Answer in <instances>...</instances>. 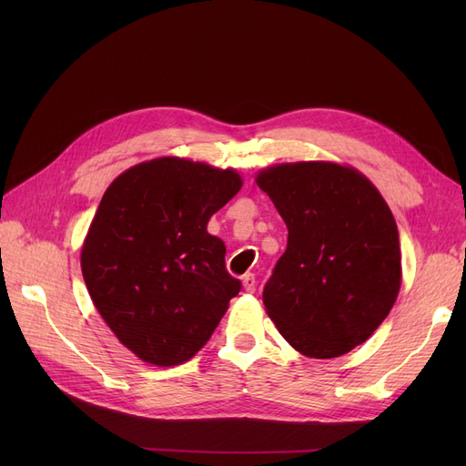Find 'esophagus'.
Listing matches in <instances>:
<instances>
[{"label":"esophagus","mask_w":466,"mask_h":466,"mask_svg":"<svg viewBox=\"0 0 466 466\" xmlns=\"http://www.w3.org/2000/svg\"><path fill=\"white\" fill-rule=\"evenodd\" d=\"M243 288L248 293H252V291L257 289V278H255V274H245L243 276Z\"/></svg>","instance_id":"34e87169"}]
</instances>
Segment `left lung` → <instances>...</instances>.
I'll list each match as a JSON object with an SVG mask.
<instances>
[{"instance_id":"obj_1","label":"left lung","mask_w":466,"mask_h":466,"mask_svg":"<svg viewBox=\"0 0 466 466\" xmlns=\"http://www.w3.org/2000/svg\"><path fill=\"white\" fill-rule=\"evenodd\" d=\"M257 185L288 225L262 301L279 334L307 358L348 354L379 329L400 289L399 229L360 171L329 161L268 167Z\"/></svg>"}]
</instances>
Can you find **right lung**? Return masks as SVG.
<instances>
[{
  "instance_id": "add662e5",
  "label": "right lung",
  "mask_w": 466,
  "mask_h": 466,
  "mask_svg": "<svg viewBox=\"0 0 466 466\" xmlns=\"http://www.w3.org/2000/svg\"><path fill=\"white\" fill-rule=\"evenodd\" d=\"M241 187L235 168L159 157L106 188L81 272L96 311L139 360L171 368L194 358L241 291L223 241L208 233Z\"/></svg>"
}]
</instances>
